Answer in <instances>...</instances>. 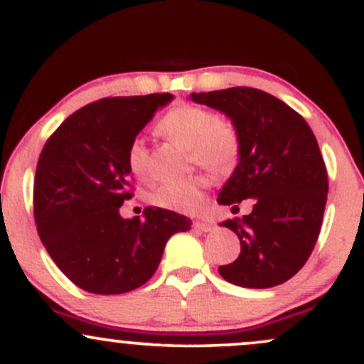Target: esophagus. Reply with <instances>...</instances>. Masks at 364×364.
<instances>
[{
	"label": "esophagus",
	"instance_id": "esophagus-1",
	"mask_svg": "<svg viewBox=\"0 0 364 364\" xmlns=\"http://www.w3.org/2000/svg\"><path fill=\"white\" fill-rule=\"evenodd\" d=\"M195 229H198V231L202 232H210L214 231V224L212 223H205V220H196V223L193 224Z\"/></svg>",
	"mask_w": 364,
	"mask_h": 364
}]
</instances>
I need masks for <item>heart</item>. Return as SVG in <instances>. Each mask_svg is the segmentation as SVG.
I'll return each instance as SVG.
<instances>
[{
    "label": "heart",
    "instance_id": "b5f03b06",
    "mask_svg": "<svg viewBox=\"0 0 364 364\" xmlns=\"http://www.w3.org/2000/svg\"><path fill=\"white\" fill-rule=\"evenodd\" d=\"M157 132L188 149L191 161L215 173H224L236 164L241 152L240 132L229 119L215 118L203 107L181 104L173 107L157 123ZM127 164L135 176L147 174V147L141 139L132 140ZM207 181L190 176L181 181L162 183L150 195L154 205L176 212H195L203 202Z\"/></svg>",
    "mask_w": 364,
    "mask_h": 364
}]
</instances>
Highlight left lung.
Here are the masks:
<instances>
[{"label":"left lung","instance_id":"1","mask_svg":"<svg viewBox=\"0 0 364 364\" xmlns=\"http://www.w3.org/2000/svg\"><path fill=\"white\" fill-rule=\"evenodd\" d=\"M190 97L224 112L240 132V159L217 202L232 210L243 200L253 203L248 215L220 223L240 237L241 253L219 274L252 289L289 281L315 248L327 203V169L311 128L281 99L252 87Z\"/></svg>","mask_w":364,"mask_h":364}]
</instances>
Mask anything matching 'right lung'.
Returning a JSON list of instances; mask_svg holds the SVG:
<instances>
[{
	"instance_id": "right-lung-1",
	"label": "right lung",
	"mask_w": 364,
	"mask_h": 364,
	"mask_svg": "<svg viewBox=\"0 0 364 364\" xmlns=\"http://www.w3.org/2000/svg\"><path fill=\"white\" fill-rule=\"evenodd\" d=\"M173 94L106 97L82 107L46 141L34 181L41 241L66 277L94 294H123L144 286L164 246L191 228L185 215L147 207L144 219H123L132 198L127 152L132 140Z\"/></svg>"
}]
</instances>
